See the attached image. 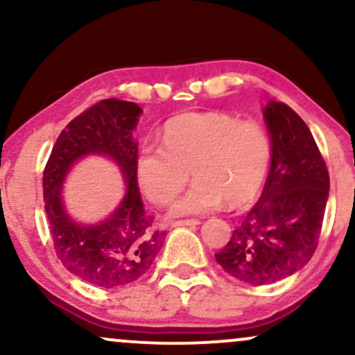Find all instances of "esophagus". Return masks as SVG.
<instances>
[{
	"label": "esophagus",
	"mask_w": 355,
	"mask_h": 355,
	"mask_svg": "<svg viewBox=\"0 0 355 355\" xmlns=\"http://www.w3.org/2000/svg\"><path fill=\"white\" fill-rule=\"evenodd\" d=\"M200 223V220L197 218H187V220H175V222L172 223L173 227H195Z\"/></svg>",
	"instance_id": "esophagus-1"
}]
</instances>
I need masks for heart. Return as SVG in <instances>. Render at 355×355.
<instances>
[{
  "label": "heart",
  "mask_w": 355,
  "mask_h": 355,
  "mask_svg": "<svg viewBox=\"0 0 355 355\" xmlns=\"http://www.w3.org/2000/svg\"><path fill=\"white\" fill-rule=\"evenodd\" d=\"M162 145L146 144L137 153V178L155 205H168L189 177L197 178L172 207L173 215L202 214L225 200L242 205L266 180L272 138L257 120L225 112H190L170 118Z\"/></svg>",
  "instance_id": "b5f03b06"
}]
</instances>
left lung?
<instances>
[{
    "mask_svg": "<svg viewBox=\"0 0 355 355\" xmlns=\"http://www.w3.org/2000/svg\"><path fill=\"white\" fill-rule=\"evenodd\" d=\"M272 162L260 200L243 217L215 260L250 285L295 274L319 245L329 197V172L304 120L282 101L263 110Z\"/></svg>",
    "mask_w": 355,
    "mask_h": 355,
    "instance_id": "8db88e82",
    "label": "left lung"
}]
</instances>
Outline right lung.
I'll list each match as a JSON object with an SVG mask.
<instances>
[{
    "mask_svg": "<svg viewBox=\"0 0 355 355\" xmlns=\"http://www.w3.org/2000/svg\"><path fill=\"white\" fill-rule=\"evenodd\" d=\"M140 113L141 108L133 101H96L64 126L44 166V211L56 255L67 270L96 287L115 288L135 282L152 267L164 247L165 232L153 229V217L146 215L138 189V144L132 132ZM88 153L112 156L129 183L116 214L93 227L73 223L60 202L64 175Z\"/></svg>",
    "mask_w": 355,
    "mask_h": 355,
    "instance_id": "right-lung-1",
    "label": "right lung"
}]
</instances>
